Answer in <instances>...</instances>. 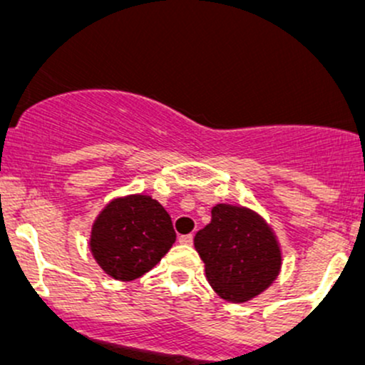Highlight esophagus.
Here are the masks:
<instances>
[{
  "label": "esophagus",
  "instance_id": "34e87169",
  "mask_svg": "<svg viewBox=\"0 0 365 365\" xmlns=\"http://www.w3.org/2000/svg\"><path fill=\"white\" fill-rule=\"evenodd\" d=\"M180 244H185V245H192V242H194V235L192 233H188V235H182L178 238Z\"/></svg>",
  "mask_w": 365,
  "mask_h": 365
}]
</instances>
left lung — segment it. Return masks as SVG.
Wrapping results in <instances>:
<instances>
[{
	"label": "left lung",
	"mask_w": 365,
	"mask_h": 365,
	"mask_svg": "<svg viewBox=\"0 0 365 365\" xmlns=\"http://www.w3.org/2000/svg\"><path fill=\"white\" fill-rule=\"evenodd\" d=\"M211 215V223L194 238L209 284L230 302L254 299L274 282L282 266L273 232L245 207L217 204Z\"/></svg>",
	"instance_id": "left-lung-1"
}]
</instances>
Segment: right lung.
I'll return each mask as SVG.
<instances>
[{
    "label": "right lung",
    "mask_w": 365,
    "mask_h": 365,
    "mask_svg": "<svg viewBox=\"0 0 365 365\" xmlns=\"http://www.w3.org/2000/svg\"><path fill=\"white\" fill-rule=\"evenodd\" d=\"M175 238L171 217L158 200L128 195L113 200L98 216L91 250L108 274L130 282L153 269Z\"/></svg>",
    "instance_id": "obj_1"
}]
</instances>
